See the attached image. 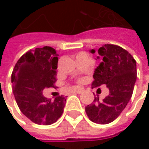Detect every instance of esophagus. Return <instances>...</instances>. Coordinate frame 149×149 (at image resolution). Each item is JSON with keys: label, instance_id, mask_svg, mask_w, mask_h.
<instances>
[{"label": "esophagus", "instance_id": "34e87169", "mask_svg": "<svg viewBox=\"0 0 149 149\" xmlns=\"http://www.w3.org/2000/svg\"><path fill=\"white\" fill-rule=\"evenodd\" d=\"M75 93H77V94H81V93H83L84 91V89H82V88H78V89H75L74 90Z\"/></svg>", "mask_w": 149, "mask_h": 149}]
</instances>
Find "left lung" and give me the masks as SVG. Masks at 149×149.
Instances as JSON below:
<instances>
[{
	"mask_svg": "<svg viewBox=\"0 0 149 149\" xmlns=\"http://www.w3.org/2000/svg\"><path fill=\"white\" fill-rule=\"evenodd\" d=\"M95 54L94 49L89 50ZM101 62L95 70L93 87L107 86L109 95L103 100L95 97L94 103L85 107L89 118L94 123L107 124L116 119L132 97L137 79L136 61L122 47L107 44L98 50Z\"/></svg>",
	"mask_w": 149,
	"mask_h": 149,
	"instance_id": "8db88e82",
	"label": "left lung"
}]
</instances>
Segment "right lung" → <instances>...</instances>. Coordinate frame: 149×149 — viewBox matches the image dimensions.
<instances>
[{"label":"right lung","instance_id":"1","mask_svg":"<svg viewBox=\"0 0 149 149\" xmlns=\"http://www.w3.org/2000/svg\"><path fill=\"white\" fill-rule=\"evenodd\" d=\"M56 50L49 46L36 48L20 57L11 74L13 94L22 113L33 123L49 125L64 112V96L48 100L43 95L45 88L54 87L58 65Z\"/></svg>","mask_w":149,"mask_h":149}]
</instances>
